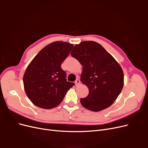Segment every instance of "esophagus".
<instances>
[{"label": "esophagus", "mask_w": 148, "mask_h": 148, "mask_svg": "<svg viewBox=\"0 0 148 148\" xmlns=\"http://www.w3.org/2000/svg\"><path fill=\"white\" fill-rule=\"evenodd\" d=\"M75 83L76 86H78V85L80 84V80H79L78 78L77 79H76V81H75Z\"/></svg>", "instance_id": "1"}]
</instances>
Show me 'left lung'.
<instances>
[{
	"label": "left lung",
	"mask_w": 148,
	"mask_h": 148,
	"mask_svg": "<svg viewBox=\"0 0 148 148\" xmlns=\"http://www.w3.org/2000/svg\"><path fill=\"white\" fill-rule=\"evenodd\" d=\"M71 55L83 65L80 80L89 89L88 96L80 99L82 105L95 112L110 106L123 86V73L118 62L95 41L77 44Z\"/></svg>",
	"instance_id": "left-lung-1"
}]
</instances>
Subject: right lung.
<instances>
[{"instance_id": "1", "label": "right lung", "mask_w": 148, "mask_h": 148, "mask_svg": "<svg viewBox=\"0 0 148 148\" xmlns=\"http://www.w3.org/2000/svg\"><path fill=\"white\" fill-rule=\"evenodd\" d=\"M73 44L56 41L44 47L31 62L23 76L26 95L33 104L51 109L59 106L73 83L66 79L61 64L70 54Z\"/></svg>"}]
</instances>
